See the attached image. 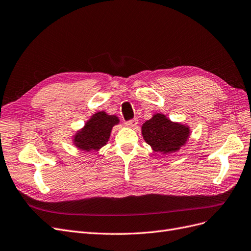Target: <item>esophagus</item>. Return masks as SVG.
<instances>
[{"mask_svg": "<svg viewBox=\"0 0 251 251\" xmlns=\"http://www.w3.org/2000/svg\"><path fill=\"white\" fill-rule=\"evenodd\" d=\"M137 119H132V120H129L126 122V125L128 127H131V128H134L136 125H137Z\"/></svg>", "mask_w": 251, "mask_h": 251, "instance_id": "1", "label": "esophagus"}]
</instances>
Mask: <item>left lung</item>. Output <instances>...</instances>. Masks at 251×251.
<instances>
[{
  "instance_id": "obj_1",
  "label": "left lung",
  "mask_w": 251,
  "mask_h": 251,
  "mask_svg": "<svg viewBox=\"0 0 251 251\" xmlns=\"http://www.w3.org/2000/svg\"><path fill=\"white\" fill-rule=\"evenodd\" d=\"M142 133L147 144L154 151L173 153L179 150L189 136V129L179 123H174L163 115L157 114L142 127Z\"/></svg>"
}]
</instances>
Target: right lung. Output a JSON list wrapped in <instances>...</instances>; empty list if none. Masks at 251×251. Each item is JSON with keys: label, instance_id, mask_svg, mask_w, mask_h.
<instances>
[{"label": "right lung", "instance_id": "1", "mask_svg": "<svg viewBox=\"0 0 251 251\" xmlns=\"http://www.w3.org/2000/svg\"><path fill=\"white\" fill-rule=\"evenodd\" d=\"M119 122L116 116H108L103 111H99L93 116L81 131L75 135L74 143L81 150H98L106 145L110 135V130Z\"/></svg>", "mask_w": 251, "mask_h": 251}]
</instances>
